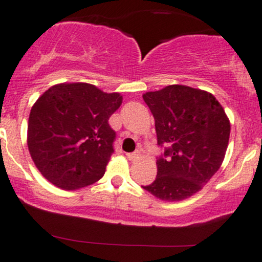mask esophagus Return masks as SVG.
I'll list each match as a JSON object with an SVG mask.
<instances>
[{
  "label": "esophagus",
  "instance_id": "obj_1",
  "mask_svg": "<svg viewBox=\"0 0 262 262\" xmlns=\"http://www.w3.org/2000/svg\"><path fill=\"white\" fill-rule=\"evenodd\" d=\"M139 151H134V152H129V154H127V158L129 159V160H135V159L139 158Z\"/></svg>",
  "mask_w": 262,
  "mask_h": 262
}]
</instances>
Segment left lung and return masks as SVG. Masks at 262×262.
Masks as SVG:
<instances>
[{
  "mask_svg": "<svg viewBox=\"0 0 262 262\" xmlns=\"http://www.w3.org/2000/svg\"><path fill=\"white\" fill-rule=\"evenodd\" d=\"M155 119L158 173L141 186L162 201H182L197 193L221 167L230 135V123L212 93L170 85L143 95Z\"/></svg>",
  "mask_w": 262,
  "mask_h": 262,
  "instance_id": "left-lung-1",
  "label": "left lung"
}]
</instances>
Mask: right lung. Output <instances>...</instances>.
Returning a JSON list of instances; mask_svg holds the SVG:
<instances>
[{
	"label": "right lung",
	"mask_w": 262,
	"mask_h": 262,
	"mask_svg": "<svg viewBox=\"0 0 262 262\" xmlns=\"http://www.w3.org/2000/svg\"><path fill=\"white\" fill-rule=\"evenodd\" d=\"M122 100L119 93L85 82L55 85L38 98L29 114L27 141L48 181L77 189L104 175L116 139L108 119Z\"/></svg>",
	"instance_id": "add662e5"
}]
</instances>
